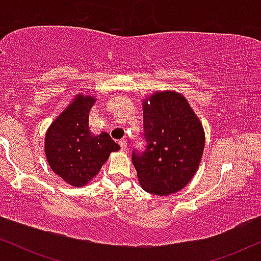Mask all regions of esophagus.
<instances>
[{
    "label": "esophagus",
    "mask_w": 261,
    "mask_h": 261,
    "mask_svg": "<svg viewBox=\"0 0 261 261\" xmlns=\"http://www.w3.org/2000/svg\"><path fill=\"white\" fill-rule=\"evenodd\" d=\"M119 146H120V148L122 149V151H125V149L127 148L126 140H120V141H119Z\"/></svg>",
    "instance_id": "1"
}]
</instances>
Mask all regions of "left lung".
Wrapping results in <instances>:
<instances>
[{
  "mask_svg": "<svg viewBox=\"0 0 261 261\" xmlns=\"http://www.w3.org/2000/svg\"><path fill=\"white\" fill-rule=\"evenodd\" d=\"M142 151L133 163L141 187L154 195L182 189L199 168L205 146L202 125L188 100L175 92H158L143 104Z\"/></svg>",
  "mask_w": 261,
  "mask_h": 261,
  "instance_id": "8db88e82",
  "label": "left lung"
}]
</instances>
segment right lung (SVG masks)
Masks as SVG:
<instances>
[{"instance_id":"add662e5","label":"right lung","mask_w":261,"mask_h":261,"mask_svg":"<svg viewBox=\"0 0 261 261\" xmlns=\"http://www.w3.org/2000/svg\"><path fill=\"white\" fill-rule=\"evenodd\" d=\"M91 95H79L53 122L45 136V154L54 173L73 187H83L98 174L110 152L119 151L107 133L89 131Z\"/></svg>"}]
</instances>
